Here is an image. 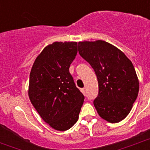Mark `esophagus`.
<instances>
[{
    "label": "esophagus",
    "mask_w": 150,
    "mask_h": 150,
    "mask_svg": "<svg viewBox=\"0 0 150 150\" xmlns=\"http://www.w3.org/2000/svg\"><path fill=\"white\" fill-rule=\"evenodd\" d=\"M81 93H83V94L84 95V96H85L86 95V90H85V88H82L81 90Z\"/></svg>",
    "instance_id": "obj_1"
}]
</instances>
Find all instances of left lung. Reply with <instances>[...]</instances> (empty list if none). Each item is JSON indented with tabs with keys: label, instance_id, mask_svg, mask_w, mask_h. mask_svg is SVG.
Masks as SVG:
<instances>
[{
	"label": "left lung",
	"instance_id": "left-lung-1",
	"mask_svg": "<svg viewBox=\"0 0 150 150\" xmlns=\"http://www.w3.org/2000/svg\"><path fill=\"white\" fill-rule=\"evenodd\" d=\"M78 50L97 76L98 95L93 104L99 116L111 123L122 121L139 93V79L132 62L121 50L102 40L80 41Z\"/></svg>",
	"mask_w": 150,
	"mask_h": 150
}]
</instances>
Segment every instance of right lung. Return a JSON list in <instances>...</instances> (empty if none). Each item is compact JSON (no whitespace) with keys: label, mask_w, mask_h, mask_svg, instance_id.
<instances>
[{"label":"right lung","mask_w":150,"mask_h":150,"mask_svg":"<svg viewBox=\"0 0 150 150\" xmlns=\"http://www.w3.org/2000/svg\"><path fill=\"white\" fill-rule=\"evenodd\" d=\"M76 54L77 42L55 41L38 54L30 74L31 103L44 122L60 131L77 122L84 102L69 72Z\"/></svg>","instance_id":"1"}]
</instances>
